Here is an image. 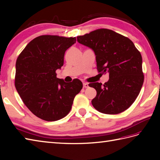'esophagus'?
Here are the masks:
<instances>
[{
  "label": "esophagus",
  "instance_id": "1",
  "mask_svg": "<svg viewBox=\"0 0 160 160\" xmlns=\"http://www.w3.org/2000/svg\"><path fill=\"white\" fill-rule=\"evenodd\" d=\"M83 87L84 88H88V87H89V83H88V82H83Z\"/></svg>",
  "mask_w": 160,
  "mask_h": 160
}]
</instances>
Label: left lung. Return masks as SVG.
Instances as JSON below:
<instances>
[{"label": "left lung", "instance_id": "left-lung-1", "mask_svg": "<svg viewBox=\"0 0 160 160\" xmlns=\"http://www.w3.org/2000/svg\"><path fill=\"white\" fill-rule=\"evenodd\" d=\"M95 54L98 73H109V80L89 84L97 91L91 101L100 113L118 114L134 102L144 82L140 52L127 37L108 29H98L77 37Z\"/></svg>", "mask_w": 160, "mask_h": 160}]
</instances>
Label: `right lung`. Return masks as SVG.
Returning <instances> with one entry per match:
<instances>
[{
	"instance_id": "right-lung-1",
	"label": "right lung",
	"mask_w": 160,
	"mask_h": 160,
	"mask_svg": "<svg viewBox=\"0 0 160 160\" xmlns=\"http://www.w3.org/2000/svg\"><path fill=\"white\" fill-rule=\"evenodd\" d=\"M76 37L42 35L33 39L16 63L15 87L25 106L43 120H60L69 113L75 96L82 89L80 80L67 83L56 77L66 50Z\"/></svg>"
}]
</instances>
